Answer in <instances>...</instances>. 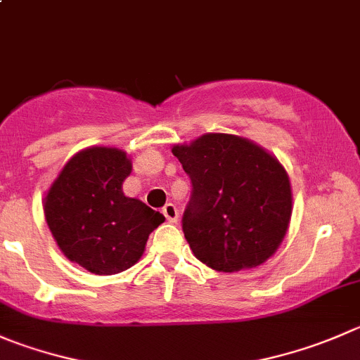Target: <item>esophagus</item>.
Returning a JSON list of instances; mask_svg holds the SVG:
<instances>
[{"mask_svg": "<svg viewBox=\"0 0 360 360\" xmlns=\"http://www.w3.org/2000/svg\"><path fill=\"white\" fill-rule=\"evenodd\" d=\"M163 216L167 218V221L170 223H176L177 218H179V212H177V207L174 204H167L165 207H163Z\"/></svg>", "mask_w": 360, "mask_h": 360, "instance_id": "1", "label": "esophagus"}]
</instances>
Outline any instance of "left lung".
I'll list each match as a JSON object with an SVG mask.
<instances>
[{"instance_id": "left-lung-1", "label": "left lung", "mask_w": 360, "mask_h": 360, "mask_svg": "<svg viewBox=\"0 0 360 360\" xmlns=\"http://www.w3.org/2000/svg\"><path fill=\"white\" fill-rule=\"evenodd\" d=\"M172 153L193 186L183 232L195 257L219 273L273 257L292 216L290 181L276 156L229 134H205Z\"/></svg>"}]
</instances>
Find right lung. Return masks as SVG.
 <instances>
[{
	"label": "right lung",
	"instance_id": "add662e5",
	"mask_svg": "<svg viewBox=\"0 0 360 360\" xmlns=\"http://www.w3.org/2000/svg\"><path fill=\"white\" fill-rule=\"evenodd\" d=\"M130 172L127 153L95 146L72 156L45 195V219L59 250L93 274L110 276L137 264L149 233L165 221L123 193Z\"/></svg>",
	"mask_w": 360,
	"mask_h": 360
}]
</instances>
